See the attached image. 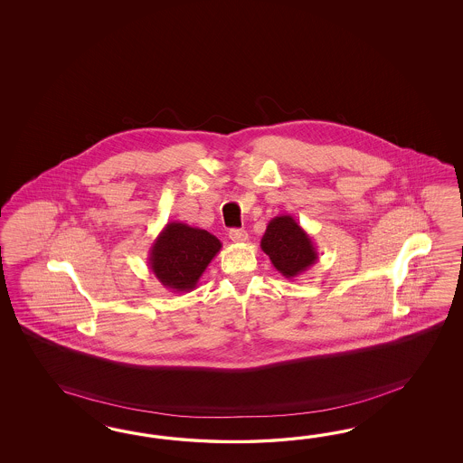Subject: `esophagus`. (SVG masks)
I'll list each match as a JSON object with an SVG mask.
<instances>
[{
    "label": "esophagus",
    "mask_w": 463,
    "mask_h": 463,
    "mask_svg": "<svg viewBox=\"0 0 463 463\" xmlns=\"http://www.w3.org/2000/svg\"><path fill=\"white\" fill-rule=\"evenodd\" d=\"M229 238L232 239L234 242H244V241H248V232L244 229H231Z\"/></svg>",
    "instance_id": "esophagus-1"
}]
</instances>
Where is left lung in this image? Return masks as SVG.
<instances>
[{
  "label": "left lung",
  "instance_id": "obj_1",
  "mask_svg": "<svg viewBox=\"0 0 463 463\" xmlns=\"http://www.w3.org/2000/svg\"><path fill=\"white\" fill-rule=\"evenodd\" d=\"M261 250L288 280L307 271L319 260L312 239L292 215H277L268 222Z\"/></svg>",
  "mask_w": 463,
  "mask_h": 463
}]
</instances>
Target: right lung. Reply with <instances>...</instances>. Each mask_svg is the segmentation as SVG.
Returning <instances> with one entry per match:
<instances>
[{"mask_svg": "<svg viewBox=\"0 0 463 463\" xmlns=\"http://www.w3.org/2000/svg\"><path fill=\"white\" fill-rule=\"evenodd\" d=\"M221 248L222 242L205 229L168 222L155 239L147 263L165 288L192 292Z\"/></svg>", "mask_w": 463, "mask_h": 463, "instance_id": "obj_1", "label": "right lung"}]
</instances>
